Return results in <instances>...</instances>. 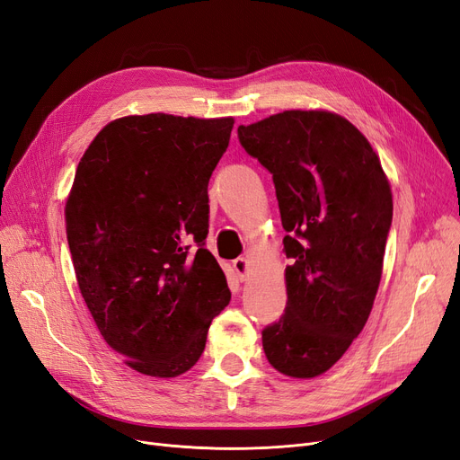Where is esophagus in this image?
<instances>
[{"label": "esophagus", "mask_w": 460, "mask_h": 460, "mask_svg": "<svg viewBox=\"0 0 460 460\" xmlns=\"http://www.w3.org/2000/svg\"><path fill=\"white\" fill-rule=\"evenodd\" d=\"M233 269H234V272H236V278L241 279V282H246V278H248V274H250V263H248V259H246V257L234 259V261H233Z\"/></svg>", "instance_id": "1"}]
</instances>
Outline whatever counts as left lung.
<instances>
[{
    "mask_svg": "<svg viewBox=\"0 0 460 460\" xmlns=\"http://www.w3.org/2000/svg\"><path fill=\"white\" fill-rule=\"evenodd\" d=\"M238 138L272 172L291 259L286 312L263 331L265 355L284 376H322L372 312L391 184L368 138L336 112L284 111L238 126Z\"/></svg>",
    "mask_w": 460,
    "mask_h": 460,
    "instance_id": "left-lung-1",
    "label": "left lung"
}]
</instances>
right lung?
Masks as SVG:
<instances>
[{"label": "right lung", "instance_id": "right-lung-1", "mask_svg": "<svg viewBox=\"0 0 460 460\" xmlns=\"http://www.w3.org/2000/svg\"><path fill=\"white\" fill-rule=\"evenodd\" d=\"M233 124V116L116 118L78 162L66 201L78 289L105 342L145 376L188 372L231 301L203 241L208 181Z\"/></svg>", "mask_w": 460, "mask_h": 460}]
</instances>
